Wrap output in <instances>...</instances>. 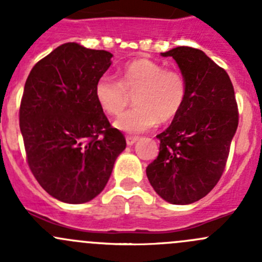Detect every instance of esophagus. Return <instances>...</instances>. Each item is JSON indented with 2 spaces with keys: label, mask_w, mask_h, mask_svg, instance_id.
Here are the masks:
<instances>
[{
  "label": "esophagus",
  "mask_w": 262,
  "mask_h": 262,
  "mask_svg": "<svg viewBox=\"0 0 262 262\" xmlns=\"http://www.w3.org/2000/svg\"><path fill=\"white\" fill-rule=\"evenodd\" d=\"M125 141H126V144H128V146H133L134 143H136L137 141H138V138H137V137H130V136H128L125 138Z\"/></svg>",
  "instance_id": "34e87169"
}]
</instances>
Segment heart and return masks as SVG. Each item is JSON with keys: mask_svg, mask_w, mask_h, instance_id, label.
I'll use <instances>...</instances> for the list:
<instances>
[{"mask_svg": "<svg viewBox=\"0 0 262 262\" xmlns=\"http://www.w3.org/2000/svg\"><path fill=\"white\" fill-rule=\"evenodd\" d=\"M128 94H134L136 106L121 113L114 120V126L124 133L139 134L158 121L172 120L181 112L186 99V82L178 71L165 70L160 63L141 58L121 68L120 82L105 73L94 87L96 102L109 115L124 109Z\"/></svg>", "mask_w": 262, "mask_h": 262, "instance_id": "b5f03b06", "label": "heart"}]
</instances>
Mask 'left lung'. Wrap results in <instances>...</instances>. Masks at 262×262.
I'll list each match as a JSON object with an SVG mask.
<instances>
[{"label": "left lung", "instance_id": "1", "mask_svg": "<svg viewBox=\"0 0 262 262\" xmlns=\"http://www.w3.org/2000/svg\"><path fill=\"white\" fill-rule=\"evenodd\" d=\"M161 55L178 63L186 99L171 125L157 136L160 153L146 172L163 200L186 205L204 198L221 179L238 110L231 78L203 50L178 47Z\"/></svg>", "mask_w": 262, "mask_h": 262}]
</instances>
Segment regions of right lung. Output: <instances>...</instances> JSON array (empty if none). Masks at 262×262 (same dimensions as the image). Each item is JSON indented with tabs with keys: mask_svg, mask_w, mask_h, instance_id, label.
Instances as JSON below:
<instances>
[{
	"mask_svg": "<svg viewBox=\"0 0 262 262\" xmlns=\"http://www.w3.org/2000/svg\"><path fill=\"white\" fill-rule=\"evenodd\" d=\"M112 58L106 50L66 43L39 60L25 82L20 130L29 167L59 202L82 204L96 198L125 149V138L94 95Z\"/></svg>",
	"mask_w": 262,
	"mask_h": 262,
	"instance_id": "1",
	"label": "right lung"
}]
</instances>
